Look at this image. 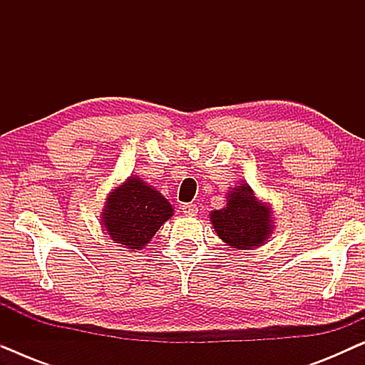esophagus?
<instances>
[{
	"instance_id": "34e87169",
	"label": "esophagus",
	"mask_w": 365,
	"mask_h": 365,
	"mask_svg": "<svg viewBox=\"0 0 365 365\" xmlns=\"http://www.w3.org/2000/svg\"><path fill=\"white\" fill-rule=\"evenodd\" d=\"M197 211H199V209H197L196 204H184V206H182V212L187 214V216H196Z\"/></svg>"
}]
</instances>
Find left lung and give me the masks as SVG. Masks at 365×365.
<instances>
[{
    "mask_svg": "<svg viewBox=\"0 0 365 365\" xmlns=\"http://www.w3.org/2000/svg\"><path fill=\"white\" fill-rule=\"evenodd\" d=\"M211 222L227 246L241 251L262 246L272 234L271 207L254 196L249 184L227 192L226 207L212 211Z\"/></svg>",
    "mask_w": 365,
    "mask_h": 365,
    "instance_id": "8db88e82",
    "label": "left lung"
}]
</instances>
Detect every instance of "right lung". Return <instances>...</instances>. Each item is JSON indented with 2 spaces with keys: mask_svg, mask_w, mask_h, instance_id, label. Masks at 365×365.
Segmentation results:
<instances>
[{
  "mask_svg": "<svg viewBox=\"0 0 365 365\" xmlns=\"http://www.w3.org/2000/svg\"><path fill=\"white\" fill-rule=\"evenodd\" d=\"M173 214V206L161 192L141 178L129 176L109 192L101 221L114 242L141 251Z\"/></svg>",
  "mask_w": 365,
  "mask_h": 365,
  "instance_id": "1",
  "label": "right lung"
}]
</instances>
